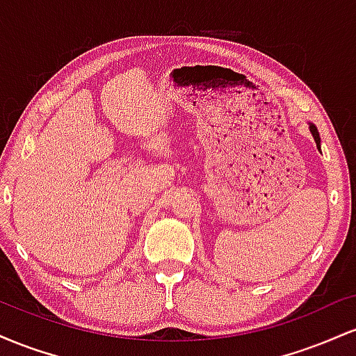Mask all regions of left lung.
I'll use <instances>...</instances> for the list:
<instances>
[{"label":"left lung","mask_w":356,"mask_h":356,"mask_svg":"<svg viewBox=\"0 0 356 356\" xmlns=\"http://www.w3.org/2000/svg\"><path fill=\"white\" fill-rule=\"evenodd\" d=\"M308 125H309V132H312V136H313V138H314V142H316V147H318V150H320V149H321V138H320V132H318L316 125L312 124V122H308Z\"/></svg>","instance_id":"1"}]
</instances>
